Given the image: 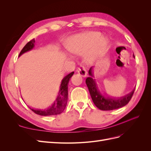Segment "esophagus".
Returning a JSON list of instances; mask_svg holds the SVG:
<instances>
[{
	"label": "esophagus",
	"instance_id": "1",
	"mask_svg": "<svg viewBox=\"0 0 151 151\" xmlns=\"http://www.w3.org/2000/svg\"><path fill=\"white\" fill-rule=\"evenodd\" d=\"M77 72H78V74L80 76H81L82 77H86L87 76L86 68L83 65H81L78 68V69H77Z\"/></svg>",
	"mask_w": 151,
	"mask_h": 151
}]
</instances>
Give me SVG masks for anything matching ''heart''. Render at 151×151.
Segmentation results:
<instances>
[{"label": "heart", "instance_id": "1", "mask_svg": "<svg viewBox=\"0 0 151 151\" xmlns=\"http://www.w3.org/2000/svg\"><path fill=\"white\" fill-rule=\"evenodd\" d=\"M102 38L101 33L98 32H90L79 34L73 36L67 42V48L70 52L76 55H83L88 53L94 45ZM108 44L106 39H102L99 44V48H104ZM98 50H96L91 52L88 57L90 62L93 61L98 55Z\"/></svg>", "mask_w": 151, "mask_h": 151}]
</instances>
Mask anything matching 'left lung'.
I'll return each mask as SVG.
<instances>
[{
  "instance_id": "1",
  "label": "left lung",
  "mask_w": 151,
  "mask_h": 151,
  "mask_svg": "<svg viewBox=\"0 0 151 151\" xmlns=\"http://www.w3.org/2000/svg\"><path fill=\"white\" fill-rule=\"evenodd\" d=\"M133 57L135 58L134 55ZM92 69L93 67H91L89 70V74L91 76V77H89L86 79V83L88 88L91 98H92L93 101L96 105V106L99 109H101V110L109 111L122 108L129 103L132 96L134 94L135 89L132 91L129 94L125 96L117 99L111 98L110 97H104L99 92V91L98 89V86L96 83L95 79H93V77H94V76L93 74Z\"/></svg>"
}]
</instances>
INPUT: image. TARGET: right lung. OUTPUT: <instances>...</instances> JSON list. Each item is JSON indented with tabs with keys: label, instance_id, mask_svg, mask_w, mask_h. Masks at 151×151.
Wrapping results in <instances>:
<instances>
[{
	"label": "right lung",
	"instance_id": "obj_1",
	"mask_svg": "<svg viewBox=\"0 0 151 151\" xmlns=\"http://www.w3.org/2000/svg\"><path fill=\"white\" fill-rule=\"evenodd\" d=\"M35 39L31 40L27 43L21 51L19 57L25 52L29 51L33 48L35 46ZM74 72H72L66 76L62 81V83L59 90L58 95L55 99V101L50 108L45 109H35L29 108L34 113L42 116H52L60 114L64 110L67 103L68 98V84L71 77L74 74Z\"/></svg>",
	"mask_w": 151,
	"mask_h": 151
}]
</instances>
